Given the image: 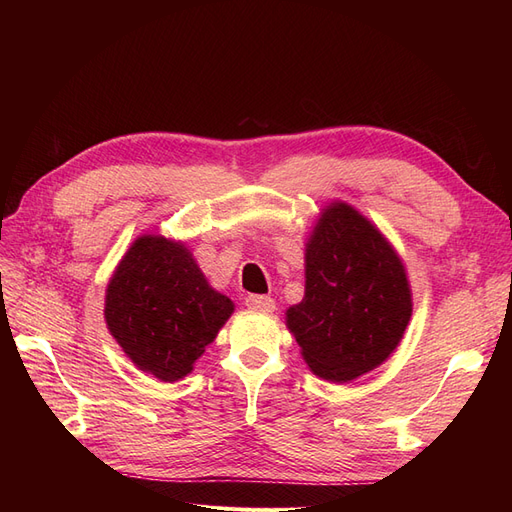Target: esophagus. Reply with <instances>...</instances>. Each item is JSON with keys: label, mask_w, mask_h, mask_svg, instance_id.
Here are the masks:
<instances>
[{"label": "esophagus", "mask_w": 512, "mask_h": 512, "mask_svg": "<svg viewBox=\"0 0 512 512\" xmlns=\"http://www.w3.org/2000/svg\"><path fill=\"white\" fill-rule=\"evenodd\" d=\"M245 305L262 314H271L275 309V301L271 297H265V294H250V297L245 299Z\"/></svg>", "instance_id": "obj_1"}]
</instances>
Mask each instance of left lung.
<instances>
[{"label": "left lung", "instance_id": "obj_1", "mask_svg": "<svg viewBox=\"0 0 512 512\" xmlns=\"http://www.w3.org/2000/svg\"><path fill=\"white\" fill-rule=\"evenodd\" d=\"M412 316L404 260L361 211L333 200L305 243L303 301L286 327L322 380L344 384L395 352Z\"/></svg>", "mask_w": 512, "mask_h": 512}]
</instances>
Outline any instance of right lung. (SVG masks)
Here are the masks:
<instances>
[{
	"mask_svg": "<svg viewBox=\"0 0 512 512\" xmlns=\"http://www.w3.org/2000/svg\"><path fill=\"white\" fill-rule=\"evenodd\" d=\"M235 312L215 290L183 241L141 235L121 256L104 297L115 342L145 374L177 382Z\"/></svg>",
	"mask_w": 512,
	"mask_h": 512,
	"instance_id": "obj_1",
	"label": "right lung"
}]
</instances>
